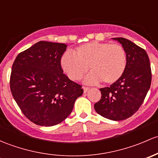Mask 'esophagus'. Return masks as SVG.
<instances>
[{
	"instance_id": "esophagus-1",
	"label": "esophagus",
	"mask_w": 158,
	"mask_h": 158,
	"mask_svg": "<svg viewBox=\"0 0 158 158\" xmlns=\"http://www.w3.org/2000/svg\"><path fill=\"white\" fill-rule=\"evenodd\" d=\"M83 89H84V93H87V91L90 90V87H83Z\"/></svg>"
}]
</instances>
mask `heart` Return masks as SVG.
<instances>
[{
  "instance_id": "b5f03b06",
  "label": "heart",
  "mask_w": 158,
  "mask_h": 158,
  "mask_svg": "<svg viewBox=\"0 0 158 158\" xmlns=\"http://www.w3.org/2000/svg\"><path fill=\"white\" fill-rule=\"evenodd\" d=\"M61 68L73 81H77L88 71H92L84 82L95 84L103 81L113 84L123 75L127 64L125 48L119 44L91 42L80 45L76 52L68 51L61 59Z\"/></svg>"
}]
</instances>
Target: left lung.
I'll list each match as a JSON object with an SVG mask.
<instances>
[{
    "label": "left lung",
    "instance_id": "8db88e82",
    "mask_svg": "<svg viewBox=\"0 0 158 158\" xmlns=\"http://www.w3.org/2000/svg\"><path fill=\"white\" fill-rule=\"evenodd\" d=\"M113 40L126 50L127 64L120 79L100 89L101 99L94 104V109L104 118L120 121L131 116L142 104L151 87L152 70L145 50L127 39Z\"/></svg>",
    "mask_w": 158,
    "mask_h": 158
}]
</instances>
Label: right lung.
Masks as SVG:
<instances>
[{
	"label": "right lung",
	"mask_w": 158,
	"mask_h": 158,
	"mask_svg": "<svg viewBox=\"0 0 158 158\" xmlns=\"http://www.w3.org/2000/svg\"><path fill=\"white\" fill-rule=\"evenodd\" d=\"M64 43L40 41L17 55L12 66L10 87L22 113L42 126H52L71 114L81 86L63 74Z\"/></svg>",
	"instance_id": "1"
}]
</instances>
